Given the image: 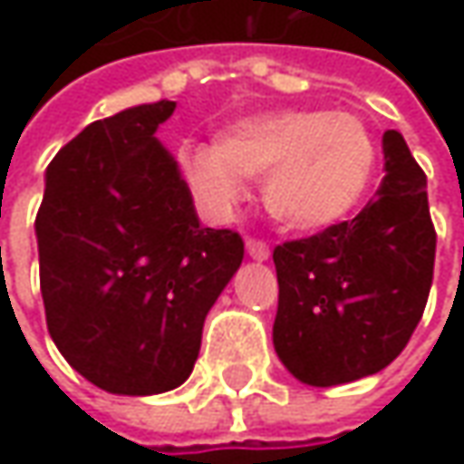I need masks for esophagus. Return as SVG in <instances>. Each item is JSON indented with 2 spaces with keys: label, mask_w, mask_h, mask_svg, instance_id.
<instances>
[{
  "label": "esophagus",
  "mask_w": 464,
  "mask_h": 464,
  "mask_svg": "<svg viewBox=\"0 0 464 464\" xmlns=\"http://www.w3.org/2000/svg\"><path fill=\"white\" fill-rule=\"evenodd\" d=\"M245 247H247V256L253 260H268V256H271V247L263 240H247Z\"/></svg>",
  "instance_id": "esophagus-1"
}]
</instances>
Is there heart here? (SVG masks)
Returning a JSON list of instances; mask_svg holds the SVG:
<instances>
[{"mask_svg":"<svg viewBox=\"0 0 464 464\" xmlns=\"http://www.w3.org/2000/svg\"><path fill=\"white\" fill-rule=\"evenodd\" d=\"M183 168L214 211L247 196L245 180L263 181V201L281 227L323 232L364 204L377 178L380 150L353 113L289 108L237 121L219 144H190Z\"/></svg>","mask_w":464,"mask_h":464,"instance_id":"obj_1","label":"heart"}]
</instances>
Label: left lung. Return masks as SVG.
Segmentation results:
<instances>
[{"label": "left lung", "instance_id": "obj_1", "mask_svg": "<svg viewBox=\"0 0 464 464\" xmlns=\"http://www.w3.org/2000/svg\"><path fill=\"white\" fill-rule=\"evenodd\" d=\"M384 178L351 219L274 250V348L299 382L333 387L377 374L419 325L437 256L426 175L384 131Z\"/></svg>", "mask_w": 464, "mask_h": 464}]
</instances>
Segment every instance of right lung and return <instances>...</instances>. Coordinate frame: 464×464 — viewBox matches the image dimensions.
<instances>
[{
  "mask_svg": "<svg viewBox=\"0 0 464 464\" xmlns=\"http://www.w3.org/2000/svg\"><path fill=\"white\" fill-rule=\"evenodd\" d=\"M172 100L90 123L45 169L38 260L45 323L84 380L116 395L175 390L245 245L201 227L157 129Z\"/></svg>",
  "mask_w": 464,
  "mask_h": 464,
  "instance_id": "obj_1",
  "label": "right lung"
}]
</instances>
